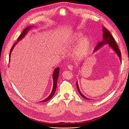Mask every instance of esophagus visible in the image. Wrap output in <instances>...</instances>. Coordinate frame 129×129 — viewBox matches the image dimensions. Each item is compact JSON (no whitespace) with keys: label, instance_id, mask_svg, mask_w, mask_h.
Listing matches in <instances>:
<instances>
[{"label":"esophagus","instance_id":"1","mask_svg":"<svg viewBox=\"0 0 129 129\" xmlns=\"http://www.w3.org/2000/svg\"><path fill=\"white\" fill-rule=\"evenodd\" d=\"M67 68H68V69L69 70H72L73 68V66L72 65H69L68 66H67Z\"/></svg>","mask_w":129,"mask_h":129}]
</instances>
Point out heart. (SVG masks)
<instances>
[{"label": "heart", "mask_w": 129, "mask_h": 129, "mask_svg": "<svg viewBox=\"0 0 129 129\" xmlns=\"http://www.w3.org/2000/svg\"><path fill=\"white\" fill-rule=\"evenodd\" d=\"M83 34L82 32H78L73 37L72 41L73 42H78L82 38ZM90 40L88 37L84 38L80 42L78 46L75 50V54L78 59H82L86 57L90 50Z\"/></svg>", "instance_id": "obj_1"}]
</instances>
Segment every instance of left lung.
Returning a JSON list of instances; mask_svg holds the SVG:
<instances>
[{
    "label": "left lung",
    "mask_w": 129,
    "mask_h": 129,
    "mask_svg": "<svg viewBox=\"0 0 129 129\" xmlns=\"http://www.w3.org/2000/svg\"><path fill=\"white\" fill-rule=\"evenodd\" d=\"M103 40L102 42H99L98 45H96V46L95 47V48L94 49V51H96L98 49H99L102 46H103L104 44H108L110 46H111L112 49L116 52V53L117 54V55L118 56L120 61H121V52L119 50V49L118 48V46L117 45V44L116 43V42L115 41L114 38L113 37L111 34L110 33V31L106 28V27H104L103 28ZM77 87L78 88V90L79 91V92L80 93V94L86 100H90L88 98H87L86 97H85L83 94H82V93L81 92V91L80 90L79 87L78 86V82H77Z\"/></svg>",
    "instance_id": "8db88e82"
}]
</instances>
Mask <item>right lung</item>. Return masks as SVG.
I'll return each mask as SVG.
<instances>
[{
	"mask_svg": "<svg viewBox=\"0 0 129 129\" xmlns=\"http://www.w3.org/2000/svg\"><path fill=\"white\" fill-rule=\"evenodd\" d=\"M31 28V26L30 27H27L26 28H25V29H24L23 30V31L22 32L21 34L19 36V37H18V40H17V41H19L20 40L22 39L25 36V34L27 33V32L28 31V30ZM17 42L15 43L13 45V46L12 47L11 49V50H10V56H11V52L14 48V47L15 46V45L16 44ZM10 59H9V61H10ZM59 70H60V68L59 67H58L56 69H55L54 72H53V89H52V91L51 92L50 94L49 95V96H48L46 99H45L44 100L41 101V102H46V101H49V100H50L52 97L53 96L54 94L55 93V91H56V88H57V81H58V79L59 78Z\"/></svg>",
	"mask_w": 129,
	"mask_h": 129,
	"instance_id": "right-lung-1",
	"label": "right lung"
}]
</instances>
